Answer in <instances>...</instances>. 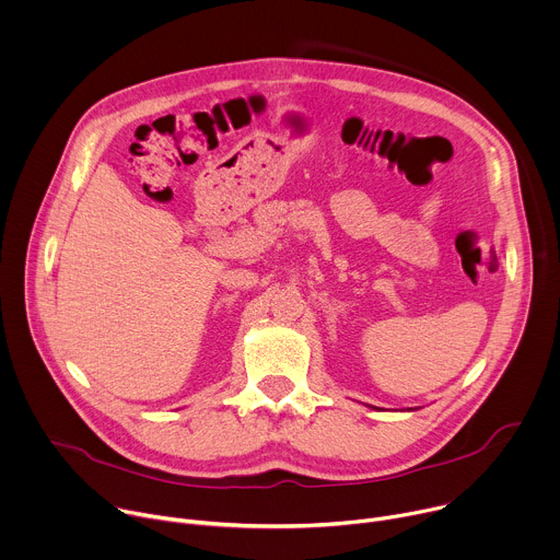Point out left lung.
<instances>
[{"label": "left lung", "mask_w": 560, "mask_h": 560, "mask_svg": "<svg viewBox=\"0 0 560 560\" xmlns=\"http://www.w3.org/2000/svg\"><path fill=\"white\" fill-rule=\"evenodd\" d=\"M409 411H413V409H409Z\"/></svg>", "instance_id": "left-lung-1"}]
</instances>
